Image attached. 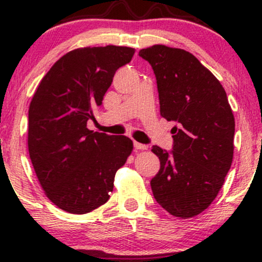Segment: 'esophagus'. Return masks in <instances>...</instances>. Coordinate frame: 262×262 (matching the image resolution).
Listing matches in <instances>:
<instances>
[{
	"label": "esophagus",
	"mask_w": 262,
	"mask_h": 262,
	"mask_svg": "<svg viewBox=\"0 0 262 262\" xmlns=\"http://www.w3.org/2000/svg\"><path fill=\"white\" fill-rule=\"evenodd\" d=\"M134 148L137 150H146V149H148V145H145V144L138 143V141H134Z\"/></svg>",
	"instance_id": "esophagus-1"
}]
</instances>
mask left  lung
Masks as SVG:
<instances>
[{
  "mask_svg": "<svg viewBox=\"0 0 262 262\" xmlns=\"http://www.w3.org/2000/svg\"><path fill=\"white\" fill-rule=\"evenodd\" d=\"M139 56L154 70L161 117L176 122L172 150L151 149L160 160L152 194L170 214L194 217L217 197L233 161L235 121L227 93L186 50L152 45Z\"/></svg>",
  "mask_w": 262,
  "mask_h": 262,
  "instance_id": "obj_1",
  "label": "left lung"
}]
</instances>
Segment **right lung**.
<instances>
[{"mask_svg": "<svg viewBox=\"0 0 262 262\" xmlns=\"http://www.w3.org/2000/svg\"><path fill=\"white\" fill-rule=\"evenodd\" d=\"M135 50L80 48L61 56L39 83L28 112V150L45 194L60 209L85 214L104 204L133 141L90 130L116 71Z\"/></svg>", "mask_w": 262, "mask_h": 262, "instance_id": "1", "label": "right lung"}]
</instances>
